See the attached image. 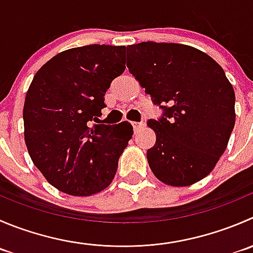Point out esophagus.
I'll return each mask as SVG.
<instances>
[{
  "label": "esophagus",
  "mask_w": 253,
  "mask_h": 253,
  "mask_svg": "<svg viewBox=\"0 0 253 253\" xmlns=\"http://www.w3.org/2000/svg\"><path fill=\"white\" fill-rule=\"evenodd\" d=\"M132 126H133L134 131H137V129L142 128V127H144V126H146V119H143V120H142L141 122H132Z\"/></svg>",
  "instance_id": "esophagus-1"
}]
</instances>
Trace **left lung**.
<instances>
[{"mask_svg":"<svg viewBox=\"0 0 253 253\" xmlns=\"http://www.w3.org/2000/svg\"><path fill=\"white\" fill-rule=\"evenodd\" d=\"M127 68L164 111L147 122L156 132L149 168L167 185L202 180L226 149L236 119L234 87L222 68L194 46L156 42L127 46Z\"/></svg>","mask_w":253,"mask_h":253,"instance_id":"obj_1","label":"left lung"}]
</instances>
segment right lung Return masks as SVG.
I'll return each instance as SVG.
<instances>
[{
	"label": "right lung",
	"instance_id": "add662e5",
	"mask_svg": "<svg viewBox=\"0 0 253 253\" xmlns=\"http://www.w3.org/2000/svg\"><path fill=\"white\" fill-rule=\"evenodd\" d=\"M125 64V45L91 44L56 54L34 75L24 100V141L34 166L60 192L89 197L111 184L133 127L92 121Z\"/></svg>",
	"mask_w": 253,
	"mask_h": 253
}]
</instances>
